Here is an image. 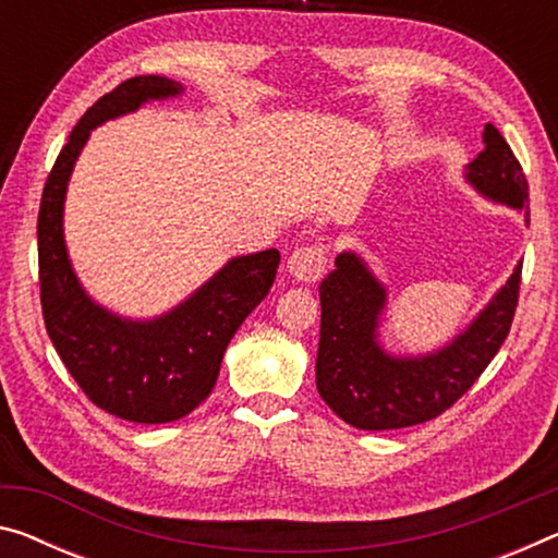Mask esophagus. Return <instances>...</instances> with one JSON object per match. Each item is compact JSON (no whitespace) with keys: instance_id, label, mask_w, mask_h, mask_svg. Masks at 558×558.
Listing matches in <instances>:
<instances>
[{"instance_id":"34e87169","label":"esophagus","mask_w":558,"mask_h":558,"mask_svg":"<svg viewBox=\"0 0 558 558\" xmlns=\"http://www.w3.org/2000/svg\"><path fill=\"white\" fill-rule=\"evenodd\" d=\"M327 264H329L327 246L306 244V246H299V250H294V254L289 256L287 269L291 277H294L296 281H302V284H314V281H319L324 277Z\"/></svg>"}]
</instances>
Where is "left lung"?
<instances>
[{
    "label": "left lung",
    "mask_w": 558,
    "mask_h": 558,
    "mask_svg": "<svg viewBox=\"0 0 558 558\" xmlns=\"http://www.w3.org/2000/svg\"><path fill=\"white\" fill-rule=\"evenodd\" d=\"M484 144L466 179L488 199L526 211V174L494 124H486ZM333 267L319 287L316 389L333 414L364 432L432 422L457 404L501 349L517 314L521 264L449 347L418 359H393L376 344L387 291L356 254H339Z\"/></svg>",
    "instance_id": "left-lung-1"
}]
</instances>
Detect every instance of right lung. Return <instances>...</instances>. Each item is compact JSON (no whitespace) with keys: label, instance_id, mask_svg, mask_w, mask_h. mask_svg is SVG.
Wrapping results in <instances>:
<instances>
[{"label":"right lung","instance_id":"obj_1","mask_svg":"<svg viewBox=\"0 0 558 558\" xmlns=\"http://www.w3.org/2000/svg\"><path fill=\"white\" fill-rule=\"evenodd\" d=\"M179 92H184L179 82L144 74L94 101L49 171L37 219L39 296L51 344L92 404L136 424L177 422L209 397L227 344L267 296L279 267L277 250L236 256L184 304L154 322L119 319L94 304L76 281L62 209L84 142L107 119Z\"/></svg>","mask_w":558,"mask_h":558}]
</instances>
